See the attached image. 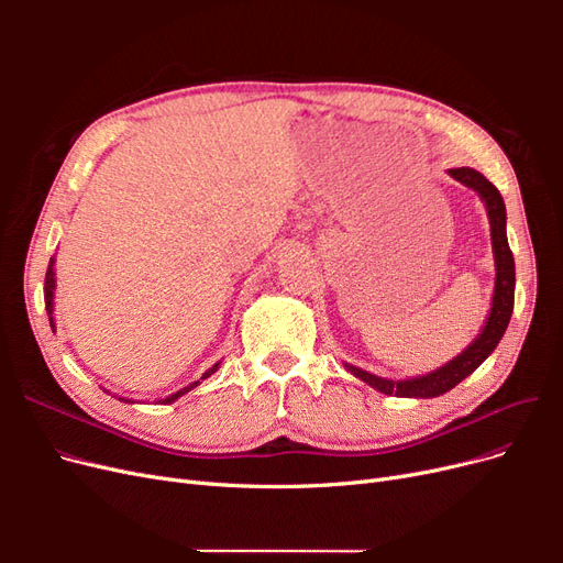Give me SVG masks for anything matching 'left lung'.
Returning <instances> with one entry per match:
<instances>
[{"label": "left lung", "instance_id": "left-lung-1", "mask_svg": "<svg viewBox=\"0 0 563 563\" xmlns=\"http://www.w3.org/2000/svg\"><path fill=\"white\" fill-rule=\"evenodd\" d=\"M457 183H463L465 187H472V190L479 195L486 203L488 220H490V240H493V255H496V294H493V308L488 314V321L479 338L463 352L457 354L453 362L446 366H441L428 376L411 378V380H385L373 376V373H366L356 366H347L356 378H362L371 387H376L385 395H395V397H418V399H428V397H439L444 391L453 389L460 380H465L470 373L479 368V364L486 360V356L496 350L500 343V338L507 329L509 317H512L515 310V258L512 251H509L507 244V232H505V201L498 192V187L490 180H486L479 172L474 168H451L449 172Z\"/></svg>", "mask_w": 563, "mask_h": 563}]
</instances>
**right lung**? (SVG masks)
<instances>
[{"instance_id": "add662e5", "label": "right lung", "mask_w": 563, "mask_h": 563, "mask_svg": "<svg viewBox=\"0 0 563 563\" xmlns=\"http://www.w3.org/2000/svg\"><path fill=\"white\" fill-rule=\"evenodd\" d=\"M54 286H56V279H54V258H51V263H48V269H46V279H44V302H46V312H48V323H51V329H54ZM218 371V364L213 366V368H209L207 373H203V376L199 378V380H203V378H209L211 373H216ZM199 383H192V385H187V387H183V389H178L176 395H172V397H166V399H162V404H172V401H176L180 395H185V391H190L192 387H197Z\"/></svg>"}]
</instances>
